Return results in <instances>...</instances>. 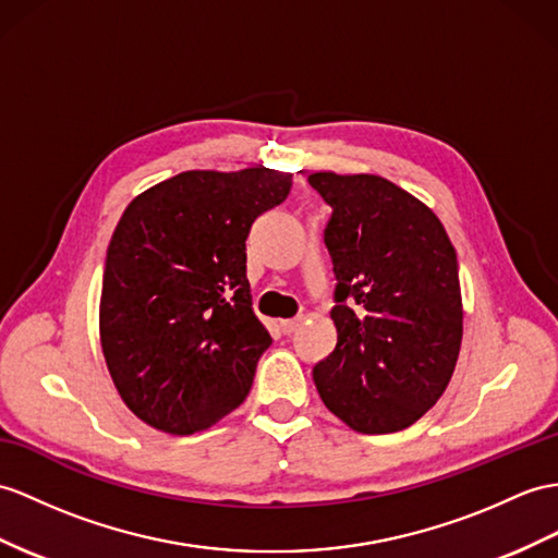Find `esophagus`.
I'll use <instances>...</instances> for the list:
<instances>
[{
    "instance_id": "34e87169",
    "label": "esophagus",
    "mask_w": 558,
    "mask_h": 558,
    "mask_svg": "<svg viewBox=\"0 0 558 558\" xmlns=\"http://www.w3.org/2000/svg\"><path fill=\"white\" fill-rule=\"evenodd\" d=\"M301 322H303L301 317H295V319H281V324H279V326H281V331H283V333L291 336V333L298 329V326H301Z\"/></svg>"
}]
</instances>
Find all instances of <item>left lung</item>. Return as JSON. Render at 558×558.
<instances>
[{"label":"left lung","instance_id":"1","mask_svg":"<svg viewBox=\"0 0 558 558\" xmlns=\"http://www.w3.org/2000/svg\"><path fill=\"white\" fill-rule=\"evenodd\" d=\"M307 182L331 208L324 243L338 331L312 378L352 430H402L438 402L459 357L454 246L436 213L384 177L315 172Z\"/></svg>","mask_w":558,"mask_h":558}]
</instances>
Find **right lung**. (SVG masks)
<instances>
[{
  "instance_id": "add662e5",
  "label": "right lung",
  "mask_w": 558,
  "mask_h": 558,
  "mask_svg": "<svg viewBox=\"0 0 558 558\" xmlns=\"http://www.w3.org/2000/svg\"><path fill=\"white\" fill-rule=\"evenodd\" d=\"M289 172L189 170L134 198L106 251L99 331L113 384L158 430L189 436L246 400L271 338L253 315L246 239Z\"/></svg>"
}]
</instances>
